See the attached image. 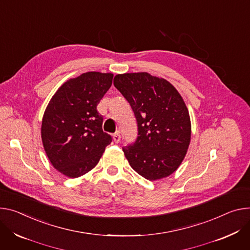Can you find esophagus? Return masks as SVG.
<instances>
[{
  "mask_svg": "<svg viewBox=\"0 0 250 250\" xmlns=\"http://www.w3.org/2000/svg\"><path fill=\"white\" fill-rule=\"evenodd\" d=\"M112 139H113V141H115L116 144H119V143L121 142V135H120V133H119V132H116L115 134H113Z\"/></svg>",
  "mask_w": 250,
  "mask_h": 250,
  "instance_id": "esophagus-1",
  "label": "esophagus"
}]
</instances>
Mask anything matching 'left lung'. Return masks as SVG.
I'll return each instance as SVG.
<instances>
[{
  "label": "left lung",
  "instance_id": "obj_1",
  "mask_svg": "<svg viewBox=\"0 0 250 250\" xmlns=\"http://www.w3.org/2000/svg\"><path fill=\"white\" fill-rule=\"evenodd\" d=\"M113 84L138 123L137 142L123 148L130 167L148 180L170 175L190 144L191 123L183 97L168 81L148 73L119 74Z\"/></svg>",
  "mask_w": 250,
  "mask_h": 250
}]
</instances>
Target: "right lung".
Listing matches in <instances>:
<instances>
[{"label":"right lung","mask_w":250,"mask_h":250,"mask_svg":"<svg viewBox=\"0 0 250 250\" xmlns=\"http://www.w3.org/2000/svg\"><path fill=\"white\" fill-rule=\"evenodd\" d=\"M113 74L87 72L63 83L43 112L41 137L49 161L62 174L76 178L93 169L111 137L103 131L97 105Z\"/></svg>","instance_id":"right-lung-1"}]
</instances>
